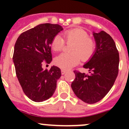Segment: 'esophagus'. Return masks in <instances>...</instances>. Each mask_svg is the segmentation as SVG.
Wrapping results in <instances>:
<instances>
[{
  "instance_id": "esophagus-1",
  "label": "esophagus",
  "mask_w": 129,
  "mask_h": 129,
  "mask_svg": "<svg viewBox=\"0 0 129 129\" xmlns=\"http://www.w3.org/2000/svg\"><path fill=\"white\" fill-rule=\"evenodd\" d=\"M66 72V71H65V70H63V69L61 70V74H62V75H63Z\"/></svg>"
}]
</instances>
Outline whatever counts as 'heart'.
Listing matches in <instances>:
<instances>
[{
	"label": "heart",
	"instance_id": "b5f03b06",
	"mask_svg": "<svg viewBox=\"0 0 129 129\" xmlns=\"http://www.w3.org/2000/svg\"><path fill=\"white\" fill-rule=\"evenodd\" d=\"M63 36L67 44H72L70 46L71 53H63L55 58V63L58 67L69 69L79 63L80 58L82 61L85 62L93 55L95 50V42L89 37L86 31L79 28H72L65 31ZM64 45L65 41L59 35H56L51 42L52 48L55 52L61 51Z\"/></svg>",
	"mask_w": 129,
	"mask_h": 129
}]
</instances>
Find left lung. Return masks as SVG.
Listing matches in <instances>:
<instances>
[{
	"label": "left lung",
	"instance_id": "left-lung-1",
	"mask_svg": "<svg viewBox=\"0 0 129 129\" xmlns=\"http://www.w3.org/2000/svg\"><path fill=\"white\" fill-rule=\"evenodd\" d=\"M93 35L95 52L84 66L90 74L74 71L75 78L71 84L77 97L87 104L102 99L112 87L119 73V54L113 39L103 30Z\"/></svg>",
	"mask_w": 129,
	"mask_h": 129
}]
</instances>
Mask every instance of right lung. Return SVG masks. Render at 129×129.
I'll return each instance as SVG.
<instances>
[{"label":"right lung","mask_w":129,"mask_h":129,"mask_svg":"<svg viewBox=\"0 0 129 129\" xmlns=\"http://www.w3.org/2000/svg\"><path fill=\"white\" fill-rule=\"evenodd\" d=\"M63 30L58 24H42L24 32L14 46L13 61L15 72L24 93L36 102L52 96L61 71L56 66L44 70L43 63L52 60L51 42Z\"/></svg>","instance_id":"1"}]
</instances>
